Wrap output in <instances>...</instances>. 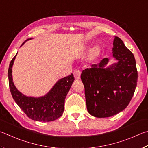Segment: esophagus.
<instances>
[{"mask_svg": "<svg viewBox=\"0 0 148 148\" xmlns=\"http://www.w3.org/2000/svg\"><path fill=\"white\" fill-rule=\"evenodd\" d=\"M81 71L79 69H76L74 70L73 75L76 79H79L81 78Z\"/></svg>", "mask_w": 148, "mask_h": 148, "instance_id": "obj_1", "label": "esophagus"}]
</instances>
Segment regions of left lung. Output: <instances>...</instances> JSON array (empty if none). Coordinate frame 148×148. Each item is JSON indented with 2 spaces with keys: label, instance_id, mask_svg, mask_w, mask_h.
<instances>
[{
  "label": "left lung",
  "instance_id": "left-lung-1",
  "mask_svg": "<svg viewBox=\"0 0 148 148\" xmlns=\"http://www.w3.org/2000/svg\"><path fill=\"white\" fill-rule=\"evenodd\" d=\"M112 55L118 62L105 67L107 58L82 71L88 112L97 118H108L127 107L135 91L138 72L133 54L116 36Z\"/></svg>",
  "mask_w": 148,
  "mask_h": 148
}]
</instances>
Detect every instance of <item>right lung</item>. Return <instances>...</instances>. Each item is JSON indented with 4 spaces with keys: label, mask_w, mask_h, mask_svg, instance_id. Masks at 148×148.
I'll use <instances>...</instances> for the list:
<instances>
[{
    "label": "right lung",
    "mask_w": 148,
    "mask_h": 148,
    "mask_svg": "<svg viewBox=\"0 0 148 148\" xmlns=\"http://www.w3.org/2000/svg\"><path fill=\"white\" fill-rule=\"evenodd\" d=\"M29 40L31 38L24 41L21 45ZM17 54L10 62L8 68L9 86L15 103L25 114L33 120L46 122L58 119L64 112L65 99L75 80L73 75L71 73L60 79L44 96H26L15 88L12 79V68Z\"/></svg>",
    "instance_id": "add662e5"
}]
</instances>
